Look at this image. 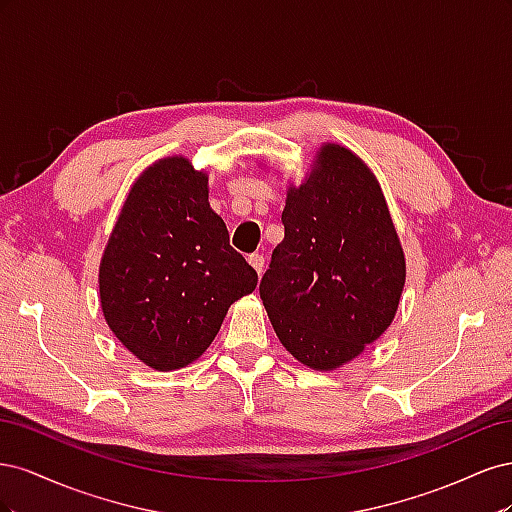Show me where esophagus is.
Wrapping results in <instances>:
<instances>
[{"instance_id": "34e87169", "label": "esophagus", "mask_w": 512, "mask_h": 512, "mask_svg": "<svg viewBox=\"0 0 512 512\" xmlns=\"http://www.w3.org/2000/svg\"><path fill=\"white\" fill-rule=\"evenodd\" d=\"M247 262H250V265L256 269L258 275L265 271V256H262V254H250V256H247Z\"/></svg>"}]
</instances>
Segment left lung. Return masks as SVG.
<instances>
[{
	"label": "left lung",
	"instance_id": "left-lung-1",
	"mask_svg": "<svg viewBox=\"0 0 512 512\" xmlns=\"http://www.w3.org/2000/svg\"><path fill=\"white\" fill-rule=\"evenodd\" d=\"M284 241L260 299L284 348L307 367L335 369L376 342L395 318L406 260L374 173L339 145L290 188Z\"/></svg>",
	"mask_w": 512,
	"mask_h": 512
}]
</instances>
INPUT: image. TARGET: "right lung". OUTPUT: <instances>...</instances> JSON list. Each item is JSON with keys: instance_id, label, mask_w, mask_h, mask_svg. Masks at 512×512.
<instances>
[{"instance_id": "add662e5", "label": "right lung", "mask_w": 512, "mask_h": 512, "mask_svg": "<svg viewBox=\"0 0 512 512\" xmlns=\"http://www.w3.org/2000/svg\"><path fill=\"white\" fill-rule=\"evenodd\" d=\"M256 284L258 273L232 250L224 220L209 207L207 175L185 158L149 166L100 262L102 312L119 342L153 369L185 367Z\"/></svg>"}]
</instances>
